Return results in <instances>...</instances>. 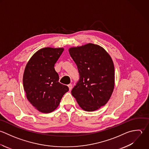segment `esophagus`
Masks as SVG:
<instances>
[{
  "label": "esophagus",
  "instance_id": "34e87169",
  "mask_svg": "<svg viewBox=\"0 0 149 149\" xmlns=\"http://www.w3.org/2000/svg\"><path fill=\"white\" fill-rule=\"evenodd\" d=\"M68 86L69 90L71 91V90L72 89V84H69V85H68Z\"/></svg>",
  "mask_w": 149,
  "mask_h": 149
}]
</instances>
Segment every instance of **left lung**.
I'll use <instances>...</instances> for the list:
<instances>
[{"mask_svg":"<svg viewBox=\"0 0 149 149\" xmlns=\"http://www.w3.org/2000/svg\"><path fill=\"white\" fill-rule=\"evenodd\" d=\"M79 75L71 91L79 106L93 111L104 106L114 87V66L110 55L101 46L88 43L69 49Z\"/></svg>","mask_w":149,"mask_h":149,"instance_id":"1","label":"left lung"}]
</instances>
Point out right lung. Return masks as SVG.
Instances as JSON below:
<instances>
[{
	"label": "right lung",
	"instance_id": "obj_1",
	"mask_svg": "<svg viewBox=\"0 0 149 149\" xmlns=\"http://www.w3.org/2000/svg\"><path fill=\"white\" fill-rule=\"evenodd\" d=\"M63 50V48H43L32 56L25 68L23 86L26 98L43 113L54 111L69 91L67 86L58 82L59 77L54 67Z\"/></svg>",
	"mask_w": 149,
	"mask_h": 149
}]
</instances>
